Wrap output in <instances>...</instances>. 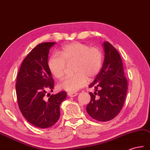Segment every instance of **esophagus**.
<instances>
[{
    "mask_svg": "<svg viewBox=\"0 0 150 150\" xmlns=\"http://www.w3.org/2000/svg\"><path fill=\"white\" fill-rule=\"evenodd\" d=\"M68 96L69 97H74V96L78 95V93L76 92H68Z\"/></svg>",
    "mask_w": 150,
    "mask_h": 150,
    "instance_id": "34e87169",
    "label": "esophagus"
}]
</instances>
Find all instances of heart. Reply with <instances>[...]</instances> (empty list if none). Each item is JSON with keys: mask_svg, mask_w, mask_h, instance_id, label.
<instances>
[{"mask_svg": "<svg viewBox=\"0 0 150 150\" xmlns=\"http://www.w3.org/2000/svg\"><path fill=\"white\" fill-rule=\"evenodd\" d=\"M59 54H52L47 62L48 69L53 77L62 79L65 75L66 63H74L73 72L75 74L66 78L58 85L64 91H78L86 85L87 79L91 80L101 69L103 54L98 47L73 42L64 45Z\"/></svg>", "mask_w": 150, "mask_h": 150, "instance_id": "heart-1", "label": "heart"}]
</instances>
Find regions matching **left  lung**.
<instances>
[{
    "label": "left lung",
    "instance_id": "1",
    "mask_svg": "<svg viewBox=\"0 0 150 150\" xmlns=\"http://www.w3.org/2000/svg\"><path fill=\"white\" fill-rule=\"evenodd\" d=\"M103 45L104 62L101 71L89 85L96 92H89L91 99L86 110L92 118L105 122L115 118L121 110L127 94L128 81L118 51L108 42Z\"/></svg>",
    "mask_w": 150,
    "mask_h": 150
}]
</instances>
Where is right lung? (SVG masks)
Masks as SVG:
<instances>
[{
	"instance_id": "obj_1",
	"label": "right lung",
	"mask_w": 150,
	"mask_h": 150,
	"mask_svg": "<svg viewBox=\"0 0 150 150\" xmlns=\"http://www.w3.org/2000/svg\"><path fill=\"white\" fill-rule=\"evenodd\" d=\"M55 44L41 43L31 50L22 62L15 84L22 114L29 122L40 128L51 127L58 121L59 105L67 97L65 91L55 95L46 94L54 88V79L47 62L49 49Z\"/></svg>"
}]
</instances>
